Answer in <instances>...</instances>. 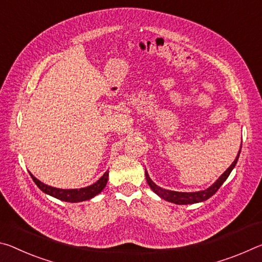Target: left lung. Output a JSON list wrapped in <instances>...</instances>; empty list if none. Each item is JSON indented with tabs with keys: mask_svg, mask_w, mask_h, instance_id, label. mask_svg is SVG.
Here are the masks:
<instances>
[{
	"mask_svg": "<svg viewBox=\"0 0 262 262\" xmlns=\"http://www.w3.org/2000/svg\"><path fill=\"white\" fill-rule=\"evenodd\" d=\"M240 151H242V145H240V148H239V152H238V156L235 157L234 161L231 164V166L229 167L228 169H226L224 173H223L220 178L216 180L215 183H212L211 186L207 189L204 190H200V191H192V192H182V191H174V190H168V189H164V188H161L159 186H157L156 183H154L151 178H149V175L147 173V170L145 169V175H146V181L148 183V186L151 187V189L156 192V194L161 197L162 200L167 201V202H171V203H175V204H194V203H200V202H204V201H207L208 199H210L212 195H215V192L220 189L221 186L223 183L225 182V180L229 178V175L232 169L237 165V161L239 159V154Z\"/></svg>",
	"mask_w": 262,
	"mask_h": 262,
	"instance_id": "obj_1",
	"label": "left lung"
}]
</instances>
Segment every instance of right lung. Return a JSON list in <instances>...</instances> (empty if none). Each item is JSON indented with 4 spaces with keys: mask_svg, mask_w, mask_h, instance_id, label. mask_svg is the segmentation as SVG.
<instances>
[{
    "mask_svg": "<svg viewBox=\"0 0 262 262\" xmlns=\"http://www.w3.org/2000/svg\"><path fill=\"white\" fill-rule=\"evenodd\" d=\"M30 175H31L33 182L37 184V187L39 188L42 192H45V194L52 197H55V199H58L60 201L76 203V202H83V201H87V200H92L93 197H95L96 195L100 194V192L104 189V187L106 186V182H108L109 170H106L95 183H93L88 187L80 188V189H60V188H54L42 183L37 178H34L31 173H30Z\"/></svg>",
    "mask_w": 262,
    "mask_h": 262,
    "instance_id": "obj_1",
    "label": "right lung"
}]
</instances>
